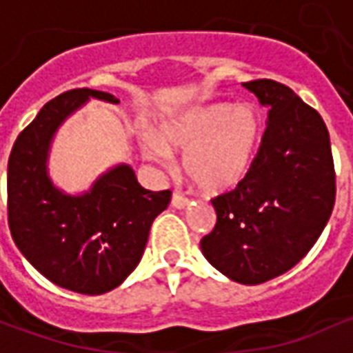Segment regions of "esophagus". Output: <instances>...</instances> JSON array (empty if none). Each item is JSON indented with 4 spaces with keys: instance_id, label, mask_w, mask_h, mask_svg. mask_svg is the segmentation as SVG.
<instances>
[{
    "instance_id": "1",
    "label": "esophagus",
    "mask_w": 353,
    "mask_h": 353,
    "mask_svg": "<svg viewBox=\"0 0 353 353\" xmlns=\"http://www.w3.org/2000/svg\"><path fill=\"white\" fill-rule=\"evenodd\" d=\"M189 202H191V199L183 196L181 192H174V194H172V206H174V208L189 206Z\"/></svg>"
}]
</instances>
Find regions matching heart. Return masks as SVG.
I'll use <instances>...</instances> for the list:
<instances>
[{"mask_svg": "<svg viewBox=\"0 0 353 353\" xmlns=\"http://www.w3.org/2000/svg\"><path fill=\"white\" fill-rule=\"evenodd\" d=\"M263 136V115L253 103H204L162 124L161 138L143 141L147 159L168 166L181 151L183 170L202 191L219 194L242 183L252 170Z\"/></svg>", "mask_w": 353, "mask_h": 353, "instance_id": "b5f03b06", "label": "heart"}]
</instances>
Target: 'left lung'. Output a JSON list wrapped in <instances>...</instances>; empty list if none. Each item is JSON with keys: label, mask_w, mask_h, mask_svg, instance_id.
<instances>
[{"label": "left lung", "mask_w": 353, "mask_h": 353, "mask_svg": "<svg viewBox=\"0 0 353 353\" xmlns=\"http://www.w3.org/2000/svg\"><path fill=\"white\" fill-rule=\"evenodd\" d=\"M268 108L250 174L217 194L214 230L200 240L212 265L245 285L288 272L316 244L336 196L329 132L318 111L278 81L244 83Z\"/></svg>", "instance_id": "left-lung-1"}]
</instances>
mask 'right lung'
Listing matches in <instances>:
<instances>
[{"label":"right lung","mask_w":353,"mask_h":353,"mask_svg":"<svg viewBox=\"0 0 353 353\" xmlns=\"http://www.w3.org/2000/svg\"><path fill=\"white\" fill-rule=\"evenodd\" d=\"M88 98L119 103L113 94L73 88L47 101L20 132L7 166V217L17 248L47 280L101 295L138 266L172 191H147L126 164L109 170L81 196L58 191L47 174L50 139Z\"/></svg>","instance_id":"1"}]
</instances>
